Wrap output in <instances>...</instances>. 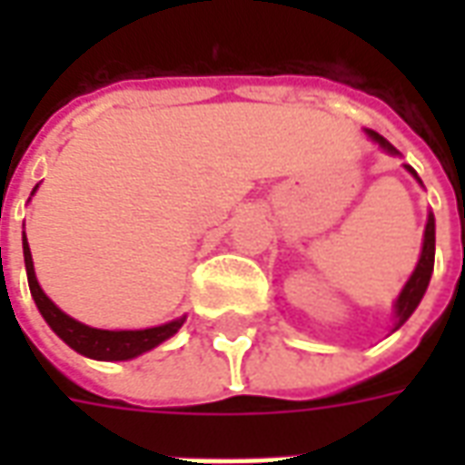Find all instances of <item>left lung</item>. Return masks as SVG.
Returning a JSON list of instances; mask_svg holds the SVG:
<instances>
[{"label":"left lung","mask_w":465,"mask_h":465,"mask_svg":"<svg viewBox=\"0 0 465 465\" xmlns=\"http://www.w3.org/2000/svg\"><path fill=\"white\" fill-rule=\"evenodd\" d=\"M366 136H369L373 143H379L381 149H383L386 153H391V156H401L399 149H396L391 142H386L379 132H371V129H366ZM403 169H406V172H409L411 176L420 183V186H423V182L419 179V173L413 172L409 163H403ZM433 256H436V219H433V213L429 212L419 263H416V269H413V273H411V279L406 282V286L401 289L399 299H396V303H393V331L409 322L411 313L419 309L420 299H423V293H426V289H429L430 273H433Z\"/></svg>","instance_id":"left-lung-1"}]
</instances>
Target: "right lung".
<instances>
[{"label": "right lung", "instance_id": "right-lung-1", "mask_svg": "<svg viewBox=\"0 0 465 465\" xmlns=\"http://www.w3.org/2000/svg\"><path fill=\"white\" fill-rule=\"evenodd\" d=\"M39 189V183L35 186V192ZM32 192V193H35ZM22 249H25V266H26V282H29V292L35 299L36 309L45 316V322L49 323V329L62 339V341L74 349L76 353H82L86 359L94 361H129L142 356L146 351L156 349L159 343L166 339H172L173 333L179 331L186 322V316H179L169 323L162 326H152V329H134V331H109V329H94L86 323L76 322L69 313H64L56 306L36 282L35 262H32V252H29V242L26 233L22 236Z\"/></svg>", "mask_w": 465, "mask_h": 465}]
</instances>
